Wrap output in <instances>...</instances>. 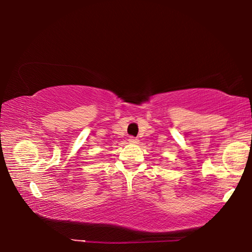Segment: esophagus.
Returning a JSON list of instances; mask_svg holds the SVG:
<instances>
[{"label":"esophagus","mask_w":252,"mask_h":252,"mask_svg":"<svg viewBox=\"0 0 252 252\" xmlns=\"http://www.w3.org/2000/svg\"><path fill=\"white\" fill-rule=\"evenodd\" d=\"M128 142H129V143H133V144H136L137 142H139V140H137L136 137H133V136H130L129 139H128Z\"/></svg>","instance_id":"obj_1"}]
</instances>
